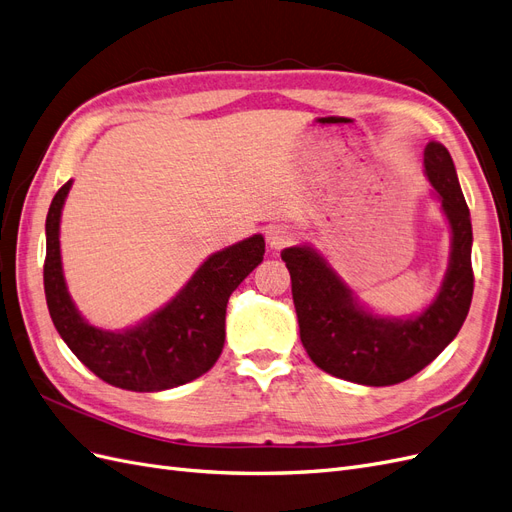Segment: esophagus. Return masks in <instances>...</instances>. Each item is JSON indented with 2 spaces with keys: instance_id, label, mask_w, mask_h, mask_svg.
<instances>
[{
  "instance_id": "1",
  "label": "esophagus",
  "mask_w": 512,
  "mask_h": 512,
  "mask_svg": "<svg viewBox=\"0 0 512 512\" xmlns=\"http://www.w3.org/2000/svg\"><path fill=\"white\" fill-rule=\"evenodd\" d=\"M266 238H268L270 249H274V251L285 249V246H291V244H295V240H298V236H295L293 229L287 227V225H274V227H270Z\"/></svg>"
}]
</instances>
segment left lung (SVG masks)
Masks as SVG:
<instances>
[{
  "label": "left lung",
  "mask_w": 512,
  "mask_h": 512,
  "mask_svg": "<svg viewBox=\"0 0 512 512\" xmlns=\"http://www.w3.org/2000/svg\"><path fill=\"white\" fill-rule=\"evenodd\" d=\"M423 166L449 219L453 244L444 283L419 317L383 319L364 310L310 246L280 253L291 274L302 344L327 374L370 387L402 383L432 364L468 317L474 291L470 210L447 148L427 144Z\"/></svg>",
  "instance_id": "8db88e82"
}]
</instances>
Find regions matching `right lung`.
Listing matches in <instances>:
<instances>
[{"label": "right lung", "mask_w": 512, "mask_h": 512, "mask_svg": "<svg viewBox=\"0 0 512 512\" xmlns=\"http://www.w3.org/2000/svg\"><path fill=\"white\" fill-rule=\"evenodd\" d=\"M72 187L68 180L46 214L44 293L63 342L95 376L127 391H163L208 372L225 342L229 295L266 253L257 234L208 257L176 298L153 317L121 334L89 325L65 289L59 251L61 208Z\"/></svg>", "instance_id": "add662e5"}]
</instances>
